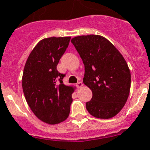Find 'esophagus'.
Returning <instances> with one entry per match:
<instances>
[{
	"label": "esophagus",
	"mask_w": 150,
	"mask_h": 150,
	"mask_svg": "<svg viewBox=\"0 0 150 150\" xmlns=\"http://www.w3.org/2000/svg\"><path fill=\"white\" fill-rule=\"evenodd\" d=\"M76 86H77L78 88H81V87H82V86H83V83H82V82H81V81H79V82H78Z\"/></svg>",
	"instance_id": "esophagus-1"
}]
</instances>
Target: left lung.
<instances>
[{"mask_svg":"<svg viewBox=\"0 0 150 150\" xmlns=\"http://www.w3.org/2000/svg\"><path fill=\"white\" fill-rule=\"evenodd\" d=\"M71 41L85 65L84 84L92 92V99L86 103L88 112L98 119L114 117L129 95L131 74L125 58L100 35H81Z\"/></svg>","mask_w":150,"mask_h":150,"instance_id":"obj_1","label":"left lung"}]
</instances>
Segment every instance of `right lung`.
Listing matches in <instances>:
<instances>
[{
    "mask_svg": "<svg viewBox=\"0 0 150 150\" xmlns=\"http://www.w3.org/2000/svg\"><path fill=\"white\" fill-rule=\"evenodd\" d=\"M71 37L47 38L37 44L24 65L22 88L33 113L50 125L60 123L69 117L72 103V86L64 85V74L57 65L66 51Z\"/></svg>",
    "mask_w": 150,
    "mask_h": 150,
    "instance_id": "right-lung-1",
    "label": "right lung"
}]
</instances>
